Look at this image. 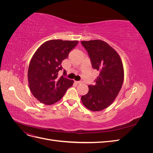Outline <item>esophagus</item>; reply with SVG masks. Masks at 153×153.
I'll use <instances>...</instances> for the list:
<instances>
[{
    "label": "esophagus",
    "instance_id": "esophagus-1",
    "mask_svg": "<svg viewBox=\"0 0 153 153\" xmlns=\"http://www.w3.org/2000/svg\"><path fill=\"white\" fill-rule=\"evenodd\" d=\"M75 83L76 84H82V81H75Z\"/></svg>",
    "mask_w": 153,
    "mask_h": 153
}]
</instances>
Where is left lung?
Listing matches in <instances>:
<instances>
[{"label":"left lung","mask_w":153,"mask_h":153,"mask_svg":"<svg viewBox=\"0 0 153 153\" xmlns=\"http://www.w3.org/2000/svg\"><path fill=\"white\" fill-rule=\"evenodd\" d=\"M88 52L92 68L100 72L94 85H89L87 94L82 96L87 108L103 110L112 104L121 91L124 81V68L121 57L111 46L99 39L82 41Z\"/></svg>","instance_id":"8db88e82"}]
</instances>
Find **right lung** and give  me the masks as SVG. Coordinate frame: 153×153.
<instances>
[{"instance_id":"right-lung-1","label":"right lung","mask_w":153,"mask_h":153,"mask_svg":"<svg viewBox=\"0 0 153 153\" xmlns=\"http://www.w3.org/2000/svg\"><path fill=\"white\" fill-rule=\"evenodd\" d=\"M78 41L52 39L46 41L36 51L28 69L29 89L41 103L50 105L61 100L73 80L64 76H59L61 63L75 47ZM66 71L64 70L63 75Z\"/></svg>"}]
</instances>
